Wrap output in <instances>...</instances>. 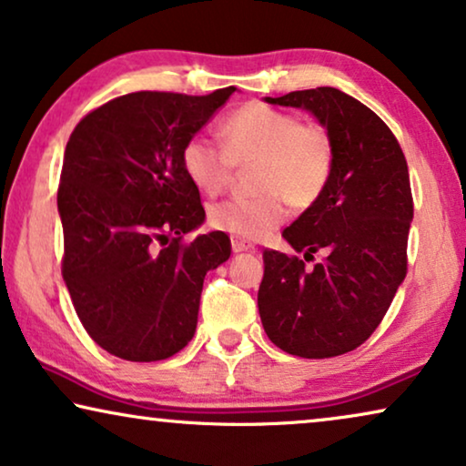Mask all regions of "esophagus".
<instances>
[{
    "label": "esophagus",
    "instance_id": "1",
    "mask_svg": "<svg viewBox=\"0 0 466 466\" xmlns=\"http://www.w3.org/2000/svg\"><path fill=\"white\" fill-rule=\"evenodd\" d=\"M231 248H233V252H248V250H254V244H250V241H246L241 238H233Z\"/></svg>",
    "mask_w": 466,
    "mask_h": 466
}]
</instances>
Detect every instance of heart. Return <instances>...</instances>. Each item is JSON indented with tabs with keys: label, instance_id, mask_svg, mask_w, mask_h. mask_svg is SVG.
<instances>
[{
	"label": "heart",
	"instance_id": "obj_1",
	"mask_svg": "<svg viewBox=\"0 0 466 466\" xmlns=\"http://www.w3.org/2000/svg\"><path fill=\"white\" fill-rule=\"evenodd\" d=\"M222 144L193 133L180 150L184 174L201 193L218 195L235 167L250 169L252 197H233L209 209V225L241 239H260L282 225L289 203L308 209L320 201L335 171V142L320 123L297 114L248 104L222 123Z\"/></svg>",
	"mask_w": 466,
	"mask_h": 466
}]
</instances>
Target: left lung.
I'll list each match as a JSON object with an SVG mask.
<instances>
[{
  "instance_id": "obj_1",
  "label": "left lung",
  "mask_w": 466,
  "mask_h": 466,
  "mask_svg": "<svg viewBox=\"0 0 466 466\" xmlns=\"http://www.w3.org/2000/svg\"><path fill=\"white\" fill-rule=\"evenodd\" d=\"M267 104L309 110L333 136L335 171L320 201L282 238L320 264L265 250L258 314L279 350L301 359H330L365 343L407 273L413 218L410 171L388 125L359 99L333 86L265 97Z\"/></svg>"
}]
</instances>
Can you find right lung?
<instances>
[{"label": "right lung", "instance_id": "add662e5", "mask_svg": "<svg viewBox=\"0 0 466 466\" xmlns=\"http://www.w3.org/2000/svg\"><path fill=\"white\" fill-rule=\"evenodd\" d=\"M233 91L129 93L69 136L56 193L61 273L82 327L118 359L180 352L195 335L203 278L231 257L222 231L184 241L206 209L180 150Z\"/></svg>", "mask_w": 466, "mask_h": 466}]
</instances>
